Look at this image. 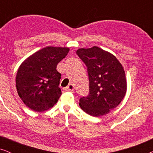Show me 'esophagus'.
I'll return each instance as SVG.
<instances>
[{
    "label": "esophagus",
    "instance_id": "34e87169",
    "mask_svg": "<svg viewBox=\"0 0 153 153\" xmlns=\"http://www.w3.org/2000/svg\"><path fill=\"white\" fill-rule=\"evenodd\" d=\"M65 90L67 91H70V92H73L74 90V85L72 84H70L68 85V86H67L65 88Z\"/></svg>",
    "mask_w": 153,
    "mask_h": 153
}]
</instances>
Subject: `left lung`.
Wrapping results in <instances>:
<instances>
[{
  "mask_svg": "<svg viewBox=\"0 0 153 153\" xmlns=\"http://www.w3.org/2000/svg\"><path fill=\"white\" fill-rule=\"evenodd\" d=\"M76 54L87 67L89 93L79 100L83 111L92 116L107 114L120 103L127 91L124 69L118 59L97 47L79 49Z\"/></svg>",
  "mask_w": 153,
  "mask_h": 153,
  "instance_id": "8db88e82",
  "label": "left lung"
}]
</instances>
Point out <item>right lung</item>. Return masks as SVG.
<instances>
[{
    "label": "right lung",
    "instance_id": "right-lung-1",
    "mask_svg": "<svg viewBox=\"0 0 153 153\" xmlns=\"http://www.w3.org/2000/svg\"><path fill=\"white\" fill-rule=\"evenodd\" d=\"M69 51L67 47L43 48L29 56L19 68L16 91L31 110L43 112L53 107L59 100L62 94L58 87L61 74L56 67Z\"/></svg>",
    "mask_w": 153,
    "mask_h": 153
}]
</instances>
